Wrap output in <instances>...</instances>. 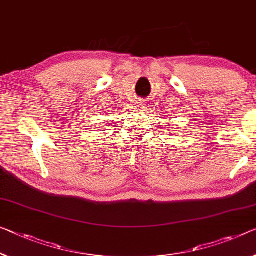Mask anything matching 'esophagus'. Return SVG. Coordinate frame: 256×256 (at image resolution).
<instances>
[{
  "instance_id": "34e87169",
  "label": "esophagus",
  "mask_w": 256,
  "mask_h": 256,
  "mask_svg": "<svg viewBox=\"0 0 256 256\" xmlns=\"http://www.w3.org/2000/svg\"><path fill=\"white\" fill-rule=\"evenodd\" d=\"M137 104H138V106H143L145 104V102L143 100H138V103Z\"/></svg>"
}]
</instances>
